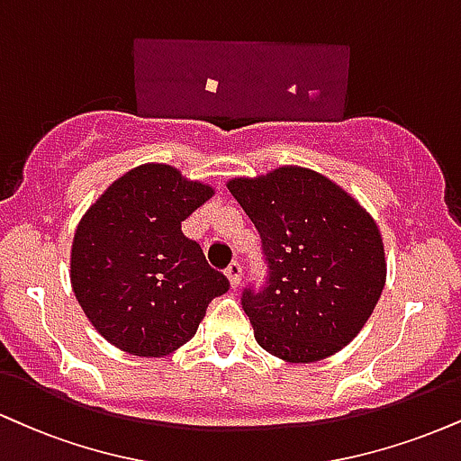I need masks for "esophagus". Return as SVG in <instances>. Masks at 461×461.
<instances>
[{
  "mask_svg": "<svg viewBox=\"0 0 461 461\" xmlns=\"http://www.w3.org/2000/svg\"><path fill=\"white\" fill-rule=\"evenodd\" d=\"M225 276H227V279H230V285L236 290L238 284H240V279H242V266L238 264V262H231L230 266H227Z\"/></svg>",
  "mask_w": 461,
  "mask_h": 461,
  "instance_id": "obj_1",
  "label": "esophagus"
}]
</instances>
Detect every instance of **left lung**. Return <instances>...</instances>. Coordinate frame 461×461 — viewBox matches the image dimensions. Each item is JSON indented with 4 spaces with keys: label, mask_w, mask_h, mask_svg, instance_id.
<instances>
[{
    "label": "left lung",
    "mask_w": 461,
    "mask_h": 461,
    "mask_svg": "<svg viewBox=\"0 0 461 461\" xmlns=\"http://www.w3.org/2000/svg\"><path fill=\"white\" fill-rule=\"evenodd\" d=\"M227 188L258 227L268 262L264 292L242 296L255 341L285 363L343 350L386 284L374 216L330 177L301 165L231 177Z\"/></svg>",
    "instance_id": "left-lung-1"
}]
</instances>
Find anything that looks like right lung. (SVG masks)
I'll return each mask as SVG.
<instances>
[{"label": "right lung", "mask_w": 461, "mask_h": 461, "mask_svg": "<svg viewBox=\"0 0 461 461\" xmlns=\"http://www.w3.org/2000/svg\"><path fill=\"white\" fill-rule=\"evenodd\" d=\"M214 195L165 163L111 182L81 216L70 247V285L111 346L160 358L197 332L212 298L230 290L182 221Z\"/></svg>", "instance_id": "add662e5"}]
</instances>
